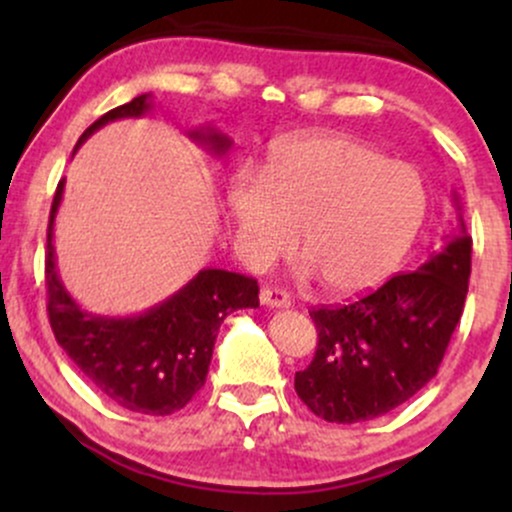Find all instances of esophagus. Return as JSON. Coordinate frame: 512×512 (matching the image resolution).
I'll return each mask as SVG.
<instances>
[{
    "instance_id": "1",
    "label": "esophagus",
    "mask_w": 512,
    "mask_h": 512,
    "mask_svg": "<svg viewBox=\"0 0 512 512\" xmlns=\"http://www.w3.org/2000/svg\"><path fill=\"white\" fill-rule=\"evenodd\" d=\"M260 303L267 305V308H289L291 298L286 296V291L267 286V289H262V293H260Z\"/></svg>"
}]
</instances>
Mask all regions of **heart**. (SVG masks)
<instances>
[{"mask_svg": "<svg viewBox=\"0 0 512 512\" xmlns=\"http://www.w3.org/2000/svg\"><path fill=\"white\" fill-rule=\"evenodd\" d=\"M428 209L414 166L349 137L291 139L269 154L260 180L238 175L226 192L236 245L250 267L293 250L303 274L334 296L366 293L397 272Z\"/></svg>", "mask_w": 512, "mask_h": 512, "instance_id": "heart-1", "label": "heart"}]
</instances>
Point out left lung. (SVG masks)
Here are the masks:
<instances>
[{"label":"left lung","instance_id":"1","mask_svg":"<svg viewBox=\"0 0 512 512\" xmlns=\"http://www.w3.org/2000/svg\"><path fill=\"white\" fill-rule=\"evenodd\" d=\"M457 223L416 272L392 276L344 308H317V351L296 373L303 404L332 424H358L409 402L438 373L462 317L472 236L452 192Z\"/></svg>","mask_w":512,"mask_h":512}]
</instances>
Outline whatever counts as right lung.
<instances>
[{"mask_svg": "<svg viewBox=\"0 0 512 512\" xmlns=\"http://www.w3.org/2000/svg\"><path fill=\"white\" fill-rule=\"evenodd\" d=\"M151 110V93L110 110L81 134L74 154L108 122L144 117ZM187 137L219 158L231 149V139L211 125L190 129ZM62 195L64 180L57 185L52 202L45 252L48 315L57 344L67 351L88 383L115 404L139 414H173L202 390L221 322L233 310L260 305L257 281L226 269H202L180 291L139 315L88 313L62 284L57 269L52 236Z\"/></svg>", "mask_w": 512, "mask_h": 512, "instance_id": "right-lung-1", "label": "right lung"}]
</instances>
